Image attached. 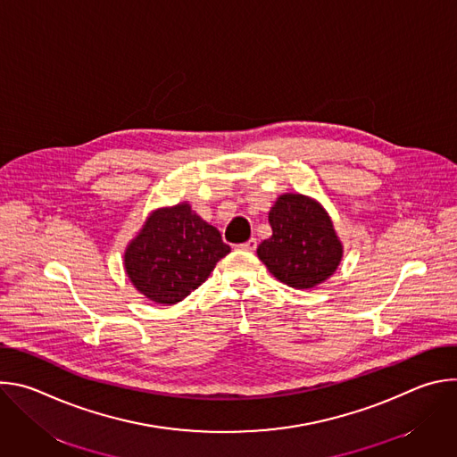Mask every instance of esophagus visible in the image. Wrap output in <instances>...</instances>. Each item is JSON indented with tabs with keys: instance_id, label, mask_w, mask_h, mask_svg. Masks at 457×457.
Wrapping results in <instances>:
<instances>
[{
	"instance_id": "1",
	"label": "esophagus",
	"mask_w": 457,
	"mask_h": 457,
	"mask_svg": "<svg viewBox=\"0 0 457 457\" xmlns=\"http://www.w3.org/2000/svg\"><path fill=\"white\" fill-rule=\"evenodd\" d=\"M256 244H258V242H256V238H249V240H247V242H244V244H240V245H238V247H240V249H242V251H249V253H253V251H254V249H256Z\"/></svg>"
}]
</instances>
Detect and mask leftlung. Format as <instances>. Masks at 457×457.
<instances>
[{
    "label": "left lung",
    "mask_w": 457,
    "mask_h": 457,
    "mask_svg": "<svg viewBox=\"0 0 457 457\" xmlns=\"http://www.w3.org/2000/svg\"><path fill=\"white\" fill-rule=\"evenodd\" d=\"M270 226L273 235L258 245L256 254L277 280L312 289L335 275L344 244L316 199L298 191L282 193L270 210Z\"/></svg>",
    "instance_id": "8db88e82"
}]
</instances>
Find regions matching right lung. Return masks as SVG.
Wrapping results in <instances>:
<instances>
[{
    "mask_svg": "<svg viewBox=\"0 0 457 457\" xmlns=\"http://www.w3.org/2000/svg\"><path fill=\"white\" fill-rule=\"evenodd\" d=\"M231 247L187 203L154 210L124 249V271L148 300L173 305L208 280Z\"/></svg>",
    "mask_w": 457,
    "mask_h": 457,
    "instance_id": "1",
    "label": "right lung"
}]
</instances>
